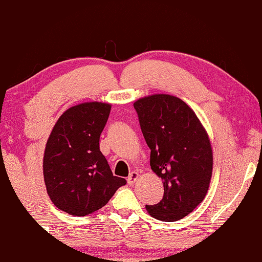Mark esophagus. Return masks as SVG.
I'll list each match as a JSON object with an SVG mask.
<instances>
[{"label": "esophagus", "mask_w": 262, "mask_h": 262, "mask_svg": "<svg viewBox=\"0 0 262 262\" xmlns=\"http://www.w3.org/2000/svg\"><path fill=\"white\" fill-rule=\"evenodd\" d=\"M139 177H140V174H139V172H137V171L130 172L129 177H128V179H127V183L129 185H134L135 181L139 179Z\"/></svg>", "instance_id": "obj_1"}]
</instances>
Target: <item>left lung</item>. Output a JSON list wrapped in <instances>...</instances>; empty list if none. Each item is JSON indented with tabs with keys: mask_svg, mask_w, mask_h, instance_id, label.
I'll use <instances>...</instances> for the list:
<instances>
[{
	"mask_svg": "<svg viewBox=\"0 0 262 262\" xmlns=\"http://www.w3.org/2000/svg\"><path fill=\"white\" fill-rule=\"evenodd\" d=\"M141 130L150 152V166L164 185L163 199L145 206L150 215L176 222L203 201L212 173L209 137L189 106L170 95L136 100Z\"/></svg>",
	"mask_w": 262,
	"mask_h": 262,
	"instance_id": "8db88e82",
	"label": "left lung"
}]
</instances>
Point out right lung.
Returning <instances> with one entry per match:
<instances>
[{
  "mask_svg": "<svg viewBox=\"0 0 262 262\" xmlns=\"http://www.w3.org/2000/svg\"><path fill=\"white\" fill-rule=\"evenodd\" d=\"M111 105L82 103L61 115L48 137L43 154V180L52 202L73 216L100 209L117 189L126 185L113 176L99 149Z\"/></svg>",
  "mask_w": 262,
  "mask_h": 262,
  "instance_id": "right-lung-1",
  "label": "right lung"
}]
</instances>
